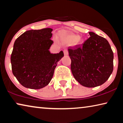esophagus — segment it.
I'll list each match as a JSON object with an SVG mask.
<instances>
[{
	"label": "esophagus",
	"mask_w": 123,
	"mask_h": 123,
	"mask_svg": "<svg viewBox=\"0 0 123 123\" xmlns=\"http://www.w3.org/2000/svg\"><path fill=\"white\" fill-rule=\"evenodd\" d=\"M63 52L65 56H67L68 55V50L67 49H65L63 50Z\"/></svg>",
	"instance_id": "1"
}]
</instances>
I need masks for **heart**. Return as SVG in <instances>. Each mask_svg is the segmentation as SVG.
<instances>
[{
    "mask_svg": "<svg viewBox=\"0 0 123 123\" xmlns=\"http://www.w3.org/2000/svg\"><path fill=\"white\" fill-rule=\"evenodd\" d=\"M60 36L62 39L67 43L73 44L74 43L76 45H81L83 43V39L78 35L63 32Z\"/></svg>",
    "mask_w": 123,
    "mask_h": 123,
    "instance_id": "b5f03b06",
    "label": "heart"
}]
</instances>
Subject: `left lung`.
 <instances>
[{"label":"left lung","mask_w":123,"mask_h":123,"mask_svg":"<svg viewBox=\"0 0 123 123\" xmlns=\"http://www.w3.org/2000/svg\"><path fill=\"white\" fill-rule=\"evenodd\" d=\"M82 47H69L72 73L84 86L96 87L108 79L113 70V52L108 41L93 32Z\"/></svg>","instance_id":"obj_1"}]
</instances>
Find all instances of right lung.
<instances>
[{
    "instance_id": "obj_1",
    "label": "right lung",
    "mask_w": 123,
    "mask_h": 123,
    "mask_svg": "<svg viewBox=\"0 0 123 123\" xmlns=\"http://www.w3.org/2000/svg\"><path fill=\"white\" fill-rule=\"evenodd\" d=\"M52 29L27 31L15 40L11 55L13 75L25 87L39 89L46 86L53 77L62 51L51 54Z\"/></svg>"
}]
</instances>
